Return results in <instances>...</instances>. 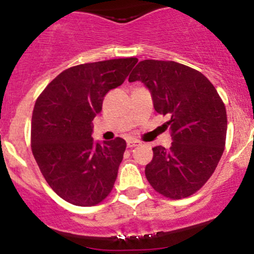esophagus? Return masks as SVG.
<instances>
[{
  "instance_id": "esophagus-1",
  "label": "esophagus",
  "mask_w": 254,
  "mask_h": 254,
  "mask_svg": "<svg viewBox=\"0 0 254 254\" xmlns=\"http://www.w3.org/2000/svg\"><path fill=\"white\" fill-rule=\"evenodd\" d=\"M127 148H133L136 147V145H139V142L136 141V139H130V141H127Z\"/></svg>"
}]
</instances>
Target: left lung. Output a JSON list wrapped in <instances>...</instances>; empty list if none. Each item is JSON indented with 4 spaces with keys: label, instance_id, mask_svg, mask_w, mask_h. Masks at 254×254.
Segmentation results:
<instances>
[{
    "label": "left lung",
    "instance_id": "8db88e82",
    "mask_svg": "<svg viewBox=\"0 0 254 254\" xmlns=\"http://www.w3.org/2000/svg\"><path fill=\"white\" fill-rule=\"evenodd\" d=\"M148 87L157 113L168 116L173 142L153 148L145 177L171 199L196 193L216 170L227 135V112L202 72L173 61H141L129 76Z\"/></svg>",
    "mask_w": 254,
    "mask_h": 254
}]
</instances>
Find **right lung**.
Wrapping results in <instances>:
<instances>
[{"instance_id": "right-lung-1", "label": "right lung", "mask_w": 254, "mask_h": 254, "mask_svg": "<svg viewBox=\"0 0 254 254\" xmlns=\"http://www.w3.org/2000/svg\"><path fill=\"white\" fill-rule=\"evenodd\" d=\"M137 61L117 58L65 69L34 104L32 153L52 190L74 205H97L112 191L127 143L121 137L94 143L92 122L106 93L124 82Z\"/></svg>"}]
</instances>
